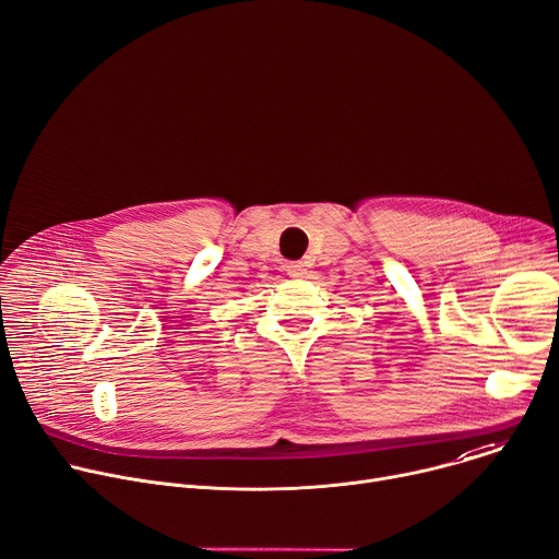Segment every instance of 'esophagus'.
I'll return each mask as SVG.
<instances>
[{"instance_id": "1", "label": "esophagus", "mask_w": 559, "mask_h": 559, "mask_svg": "<svg viewBox=\"0 0 559 559\" xmlns=\"http://www.w3.org/2000/svg\"><path fill=\"white\" fill-rule=\"evenodd\" d=\"M285 270H287V274L294 276V278H302V276L308 274V265H306V263H287Z\"/></svg>"}]
</instances>
